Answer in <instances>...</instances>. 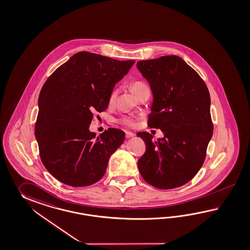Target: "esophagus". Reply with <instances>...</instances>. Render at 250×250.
Returning a JSON list of instances; mask_svg holds the SVG:
<instances>
[{
	"label": "esophagus",
	"instance_id": "obj_1",
	"mask_svg": "<svg viewBox=\"0 0 250 250\" xmlns=\"http://www.w3.org/2000/svg\"><path fill=\"white\" fill-rule=\"evenodd\" d=\"M134 134L132 132H125V137L126 138H131V137H134Z\"/></svg>",
	"mask_w": 250,
	"mask_h": 250
}]
</instances>
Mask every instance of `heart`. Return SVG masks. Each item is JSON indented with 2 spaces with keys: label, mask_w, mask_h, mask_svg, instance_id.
I'll return each mask as SVG.
<instances>
[{
  "label": "heart",
  "mask_w": 250,
  "mask_h": 250,
  "mask_svg": "<svg viewBox=\"0 0 250 250\" xmlns=\"http://www.w3.org/2000/svg\"><path fill=\"white\" fill-rule=\"evenodd\" d=\"M146 85L145 83H143V82H141V81H136V82H134V83L131 85V89H132V91L134 92V93H136V92L139 91L142 88H144V87H146ZM116 95V90H114V91L111 93L109 98L110 103H112V102L115 100ZM120 122L122 123L123 125H126V126H130V127H134V126L136 125V121H135L134 119H133V118H131V117H128V116L121 118V119H120Z\"/></svg>",
  "instance_id": "obj_1"
}]
</instances>
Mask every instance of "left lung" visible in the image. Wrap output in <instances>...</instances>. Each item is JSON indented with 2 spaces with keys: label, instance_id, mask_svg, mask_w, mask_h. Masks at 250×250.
I'll return each instance as SVG.
<instances>
[{
  "label": "left lung",
  "instance_id": "left-lung-1",
  "mask_svg": "<svg viewBox=\"0 0 250 250\" xmlns=\"http://www.w3.org/2000/svg\"><path fill=\"white\" fill-rule=\"evenodd\" d=\"M136 67L152 89L148 126L164 137L139 132L146 146L138 169L146 183L162 189L181 187L198 173L213 134L210 97L200 75L178 56L141 61Z\"/></svg>",
  "mask_w": 250,
  "mask_h": 250
}]
</instances>
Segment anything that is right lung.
Listing matches in <instances>:
<instances>
[{"label": "right lung", "instance_id": "add662e5", "mask_svg": "<svg viewBox=\"0 0 250 250\" xmlns=\"http://www.w3.org/2000/svg\"><path fill=\"white\" fill-rule=\"evenodd\" d=\"M81 51L58 67L43 85L35 125L40 155L52 176L72 187L98 182L125 132L108 128L96 137L89 131L94 113L107 108L115 85L134 65Z\"/></svg>", "mask_w": 250, "mask_h": 250}]
</instances>
